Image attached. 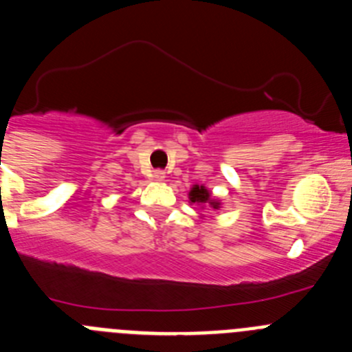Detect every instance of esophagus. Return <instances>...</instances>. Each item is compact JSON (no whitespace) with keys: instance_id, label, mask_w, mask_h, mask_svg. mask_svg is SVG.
<instances>
[{"instance_id":"34e87169","label":"esophagus","mask_w":352,"mask_h":352,"mask_svg":"<svg viewBox=\"0 0 352 352\" xmlns=\"http://www.w3.org/2000/svg\"><path fill=\"white\" fill-rule=\"evenodd\" d=\"M151 178H153L155 182L162 183V182H164V179H166V174L162 173V170H155V173H153V176H151Z\"/></svg>"}]
</instances>
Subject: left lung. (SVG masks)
<instances>
[{
    "mask_svg": "<svg viewBox=\"0 0 352 352\" xmlns=\"http://www.w3.org/2000/svg\"><path fill=\"white\" fill-rule=\"evenodd\" d=\"M188 199H190L192 204H197L201 206V210L204 208H211V210L219 211L222 208V203H220V199L213 197L211 195V190H208L204 185H194L188 192Z\"/></svg>",
    "mask_w": 352,
    "mask_h": 352,
    "instance_id": "1",
    "label": "left lung"
}]
</instances>
